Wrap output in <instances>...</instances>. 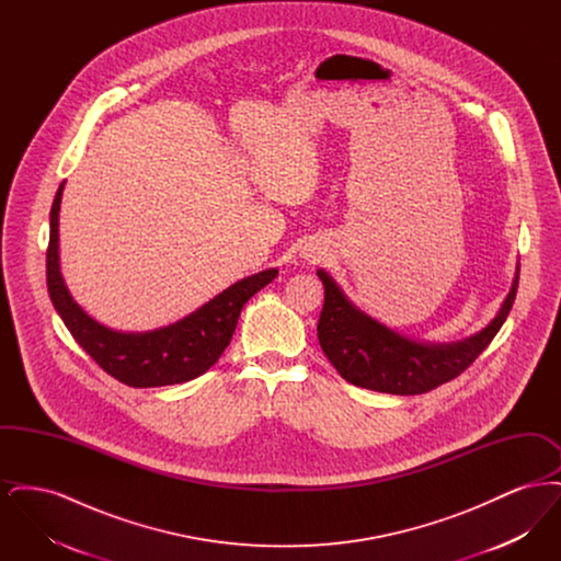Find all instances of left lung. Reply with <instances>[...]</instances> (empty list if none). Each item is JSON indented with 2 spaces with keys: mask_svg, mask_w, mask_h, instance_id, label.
Wrapping results in <instances>:
<instances>
[{
  "mask_svg": "<svg viewBox=\"0 0 561 561\" xmlns=\"http://www.w3.org/2000/svg\"><path fill=\"white\" fill-rule=\"evenodd\" d=\"M325 300L318 323V339L330 364L353 382L380 393L419 396L465 373L492 343L513 307L519 271L501 311L481 332L453 345H425L403 339L382 323L355 309L336 282L318 271Z\"/></svg>",
  "mask_w": 561,
  "mask_h": 561,
  "instance_id": "left-lung-1",
  "label": "left lung"
}]
</instances>
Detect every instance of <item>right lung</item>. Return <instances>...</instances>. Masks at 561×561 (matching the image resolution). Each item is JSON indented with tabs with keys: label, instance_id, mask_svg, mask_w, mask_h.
I'll return each mask as SVG.
<instances>
[{
	"label": "right lung",
	"instance_id": "obj_1",
	"mask_svg": "<svg viewBox=\"0 0 561 561\" xmlns=\"http://www.w3.org/2000/svg\"><path fill=\"white\" fill-rule=\"evenodd\" d=\"M65 183L50 210L46 279L54 309L80 347L113 378L128 387L179 385L210 370L231 343L243 305L277 277V268L245 277L214 296L195 313L145 334H124L92 320L67 290L58 265V210Z\"/></svg>",
	"mask_w": 561,
	"mask_h": 561
}]
</instances>
